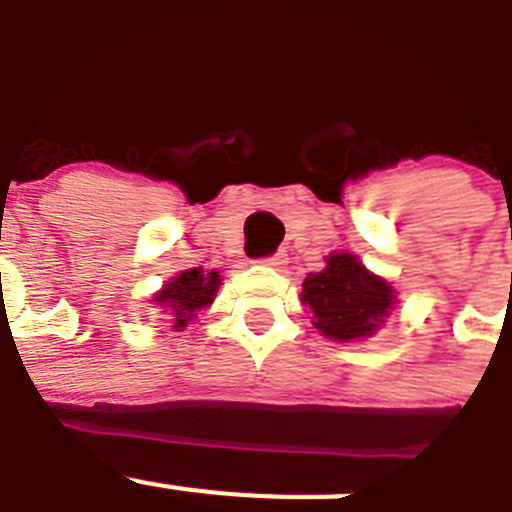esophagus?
<instances>
[{
    "label": "esophagus",
    "mask_w": 512,
    "mask_h": 512,
    "mask_svg": "<svg viewBox=\"0 0 512 512\" xmlns=\"http://www.w3.org/2000/svg\"><path fill=\"white\" fill-rule=\"evenodd\" d=\"M285 262H288V255H285V252H275V255L265 257V260H262V265H267V267H283Z\"/></svg>",
    "instance_id": "esophagus-1"
}]
</instances>
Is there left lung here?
<instances>
[{
	"mask_svg": "<svg viewBox=\"0 0 512 512\" xmlns=\"http://www.w3.org/2000/svg\"><path fill=\"white\" fill-rule=\"evenodd\" d=\"M301 298L311 306L313 326L326 339L357 342L375 334L388 319L395 290L354 255L336 252L326 257L321 273H308Z\"/></svg>",
	"mask_w": 512,
	"mask_h": 512,
	"instance_id": "1",
	"label": "left lung"
}]
</instances>
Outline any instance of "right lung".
Returning <instances> with one entry per match:
<instances>
[{
    "label": "right lung",
    "mask_w": 512,
    "mask_h": 512,
    "mask_svg": "<svg viewBox=\"0 0 512 512\" xmlns=\"http://www.w3.org/2000/svg\"><path fill=\"white\" fill-rule=\"evenodd\" d=\"M219 285H222V278L216 270L206 273L204 267H191V270L178 273L176 278H170L163 285V290L155 293V303L170 311L173 329L183 331L199 316V311L214 303Z\"/></svg>",
    "instance_id": "right-lung-1"
}]
</instances>
